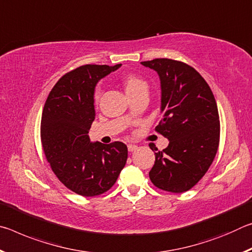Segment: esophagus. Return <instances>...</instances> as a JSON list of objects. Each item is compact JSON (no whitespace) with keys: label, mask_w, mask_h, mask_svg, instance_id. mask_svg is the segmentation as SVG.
<instances>
[{"label":"esophagus","mask_w":252,"mask_h":252,"mask_svg":"<svg viewBox=\"0 0 252 252\" xmlns=\"http://www.w3.org/2000/svg\"><path fill=\"white\" fill-rule=\"evenodd\" d=\"M136 149H138V146H136V144H127V150H129L130 152L135 151Z\"/></svg>","instance_id":"1"}]
</instances>
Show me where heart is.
Listing matches in <instances>:
<instances>
[{
    "label": "heart",
    "mask_w": 252,
    "mask_h": 252,
    "mask_svg": "<svg viewBox=\"0 0 252 252\" xmlns=\"http://www.w3.org/2000/svg\"><path fill=\"white\" fill-rule=\"evenodd\" d=\"M123 85H125V89L127 95L133 94V93H135L136 91L147 88L146 81L134 74L126 75L125 79H123ZM99 97H100V89L96 88L94 91V100L97 101L99 100Z\"/></svg>",
    "instance_id": "1"
}]
</instances>
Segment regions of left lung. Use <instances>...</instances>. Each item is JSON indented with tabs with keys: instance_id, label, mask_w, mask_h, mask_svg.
Here are the masks:
<instances>
[{
	"instance_id": "1",
	"label": "left lung",
	"mask_w": 252,
	"mask_h": 252,
	"mask_svg": "<svg viewBox=\"0 0 252 252\" xmlns=\"http://www.w3.org/2000/svg\"><path fill=\"white\" fill-rule=\"evenodd\" d=\"M155 70L161 84L162 120L156 131L169 140L162 151L153 143L151 182L161 190L181 193L197 185L218 151L219 113L210 87L199 72L171 59L141 62Z\"/></svg>"
}]
</instances>
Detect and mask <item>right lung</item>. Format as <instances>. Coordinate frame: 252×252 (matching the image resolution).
Returning <instances> with one entry per match:
<instances>
[{
    "instance_id": "add662e5",
    "label": "right lung",
    "mask_w": 252,
    "mask_h": 252,
    "mask_svg": "<svg viewBox=\"0 0 252 252\" xmlns=\"http://www.w3.org/2000/svg\"><path fill=\"white\" fill-rule=\"evenodd\" d=\"M120 66L87 64L67 72L51 90L42 112L41 141L51 169L83 197L106 192L127 159L123 142H91L88 134L95 117V85Z\"/></svg>"
}]
</instances>
